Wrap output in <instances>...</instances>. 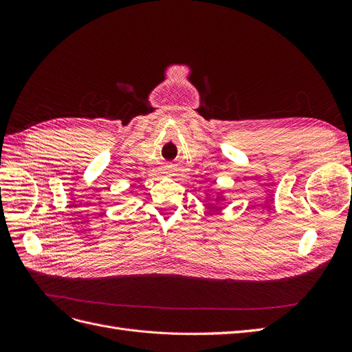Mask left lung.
<instances>
[{
  "label": "left lung",
  "instance_id": "left-lung-1",
  "mask_svg": "<svg viewBox=\"0 0 352 352\" xmlns=\"http://www.w3.org/2000/svg\"><path fill=\"white\" fill-rule=\"evenodd\" d=\"M207 197H208V194H207ZM223 201V197H221V194L220 192H217V197H216V202H221Z\"/></svg>",
  "mask_w": 352,
  "mask_h": 352
}]
</instances>
